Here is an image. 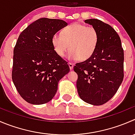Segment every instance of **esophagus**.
<instances>
[{"mask_svg": "<svg viewBox=\"0 0 135 135\" xmlns=\"http://www.w3.org/2000/svg\"><path fill=\"white\" fill-rule=\"evenodd\" d=\"M69 68H70V70H72V69H73V66H74V64L72 63V62H69Z\"/></svg>", "mask_w": 135, "mask_h": 135, "instance_id": "esophagus-1", "label": "esophagus"}]
</instances>
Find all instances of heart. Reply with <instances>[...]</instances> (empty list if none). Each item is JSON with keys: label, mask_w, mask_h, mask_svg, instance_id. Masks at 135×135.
<instances>
[{"label": "heart", "mask_w": 135, "mask_h": 135, "mask_svg": "<svg viewBox=\"0 0 135 135\" xmlns=\"http://www.w3.org/2000/svg\"><path fill=\"white\" fill-rule=\"evenodd\" d=\"M52 45L59 56L64 57L70 49L69 58L86 61L93 56L99 42V33L93 26L72 23L65 27L61 34L52 37Z\"/></svg>", "instance_id": "1"}]
</instances>
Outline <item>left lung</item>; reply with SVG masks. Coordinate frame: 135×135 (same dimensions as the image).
<instances>
[{"label":"left lung","instance_id":"left-lung-1","mask_svg":"<svg viewBox=\"0 0 135 135\" xmlns=\"http://www.w3.org/2000/svg\"><path fill=\"white\" fill-rule=\"evenodd\" d=\"M84 22L96 28L99 42L92 57L74 66L77 90L85 102L100 105L112 99L123 80L124 51L119 36L110 25L98 19Z\"/></svg>","mask_w":135,"mask_h":135}]
</instances>
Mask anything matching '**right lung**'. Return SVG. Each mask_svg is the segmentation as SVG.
<instances>
[{"instance_id": "right-lung-1", "label": "right lung", "mask_w": 135, "mask_h": 135, "mask_svg": "<svg viewBox=\"0 0 135 135\" xmlns=\"http://www.w3.org/2000/svg\"><path fill=\"white\" fill-rule=\"evenodd\" d=\"M67 25L64 20L42 18L22 31L14 48L12 79L20 96L35 105L51 100L58 82L70 68L55 51L53 35Z\"/></svg>"}]
</instances>
